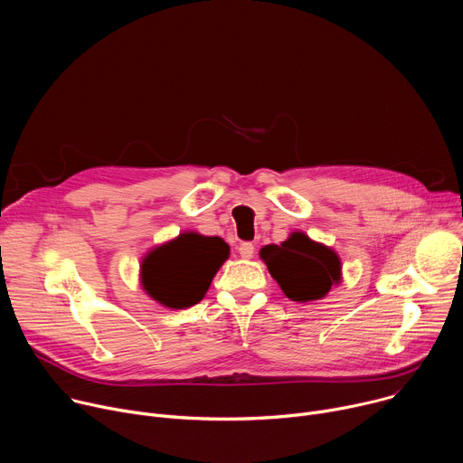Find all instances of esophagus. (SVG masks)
<instances>
[{"instance_id": "1", "label": "esophagus", "mask_w": 463, "mask_h": 463, "mask_svg": "<svg viewBox=\"0 0 463 463\" xmlns=\"http://www.w3.org/2000/svg\"><path fill=\"white\" fill-rule=\"evenodd\" d=\"M238 250H240V256H241L243 260H249V258H252V254H254V245H252L250 241H243Z\"/></svg>"}]
</instances>
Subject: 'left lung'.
I'll return each mask as SVG.
<instances>
[{
    "label": "left lung",
    "mask_w": 463,
    "mask_h": 463,
    "mask_svg": "<svg viewBox=\"0 0 463 463\" xmlns=\"http://www.w3.org/2000/svg\"><path fill=\"white\" fill-rule=\"evenodd\" d=\"M260 258L284 295L295 302L320 300L343 280L339 254L302 231L291 232L280 245H263Z\"/></svg>",
    "instance_id": "obj_1"
}]
</instances>
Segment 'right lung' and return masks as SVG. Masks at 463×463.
Segmentation results:
<instances>
[{"label":"right lung","mask_w":463,"mask_h":463,"mask_svg":"<svg viewBox=\"0 0 463 463\" xmlns=\"http://www.w3.org/2000/svg\"><path fill=\"white\" fill-rule=\"evenodd\" d=\"M227 258L229 245L220 236L181 232L143 258L141 286L161 306L184 309L205 297Z\"/></svg>","instance_id":"add662e5"}]
</instances>
